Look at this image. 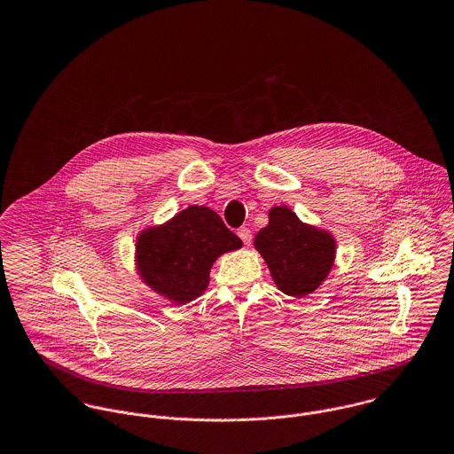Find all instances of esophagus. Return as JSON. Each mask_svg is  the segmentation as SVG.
Instances as JSON below:
<instances>
[{
  "instance_id": "obj_1",
  "label": "esophagus",
  "mask_w": 454,
  "mask_h": 454,
  "mask_svg": "<svg viewBox=\"0 0 454 454\" xmlns=\"http://www.w3.org/2000/svg\"><path fill=\"white\" fill-rule=\"evenodd\" d=\"M238 236L241 238V241H243L245 245H249V243H251V231L247 229V227H241V229L238 231Z\"/></svg>"
}]
</instances>
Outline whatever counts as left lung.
<instances>
[{"mask_svg": "<svg viewBox=\"0 0 454 454\" xmlns=\"http://www.w3.org/2000/svg\"><path fill=\"white\" fill-rule=\"evenodd\" d=\"M253 247L276 286L294 298L319 288L336 258V239L330 231L301 222L288 207L269 209V223L254 236Z\"/></svg>", "mask_w": 454, "mask_h": 454, "instance_id": "obj_1", "label": "left lung"}]
</instances>
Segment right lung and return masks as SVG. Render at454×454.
<instances>
[{
    "mask_svg": "<svg viewBox=\"0 0 454 454\" xmlns=\"http://www.w3.org/2000/svg\"><path fill=\"white\" fill-rule=\"evenodd\" d=\"M239 247L243 241L211 207L191 205L138 232L135 267L145 286L184 305L207 291L213 263Z\"/></svg>",
    "mask_w": 454,
    "mask_h": 454,
    "instance_id": "add662e5",
    "label": "right lung"
}]
</instances>
